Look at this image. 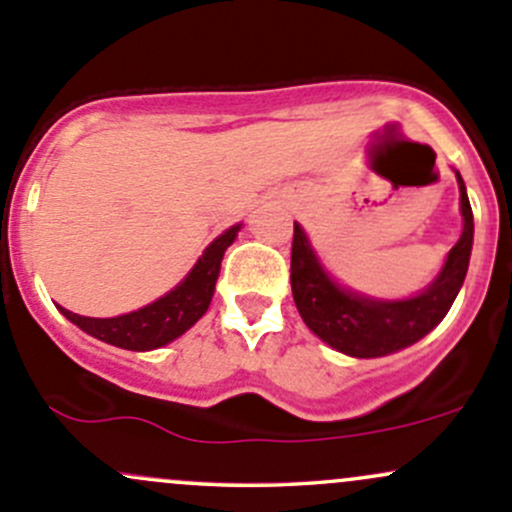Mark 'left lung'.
<instances>
[{
	"mask_svg": "<svg viewBox=\"0 0 512 512\" xmlns=\"http://www.w3.org/2000/svg\"><path fill=\"white\" fill-rule=\"evenodd\" d=\"M461 189L463 234L449 251L439 278L416 298L379 303L342 291L320 268L303 229L293 224L291 288L295 308L310 330L335 350L350 357H382L421 340L444 320L456 300L468 271L473 246V212L466 184L456 172Z\"/></svg>",
	"mask_w": 512,
	"mask_h": 512,
	"instance_id": "left-lung-1",
	"label": "left lung"
}]
</instances>
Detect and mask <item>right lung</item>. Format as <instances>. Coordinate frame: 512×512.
I'll list each match as a JSON object with an SVG mask.
<instances>
[{
	"mask_svg": "<svg viewBox=\"0 0 512 512\" xmlns=\"http://www.w3.org/2000/svg\"><path fill=\"white\" fill-rule=\"evenodd\" d=\"M239 229L241 226L236 224L229 231H224L219 239H214L197 261V266L192 268V273L179 283L175 291L135 310V313L118 315V318H83V315L71 313L66 308L59 310L88 335L110 342L115 347H123V350L142 352L167 345L175 337L187 333L207 313L214 286H217L221 258H224V251L229 249L231 241L236 239Z\"/></svg>",
	"mask_w": 512,
	"mask_h": 512,
	"instance_id": "1",
	"label": "right lung"
}]
</instances>
